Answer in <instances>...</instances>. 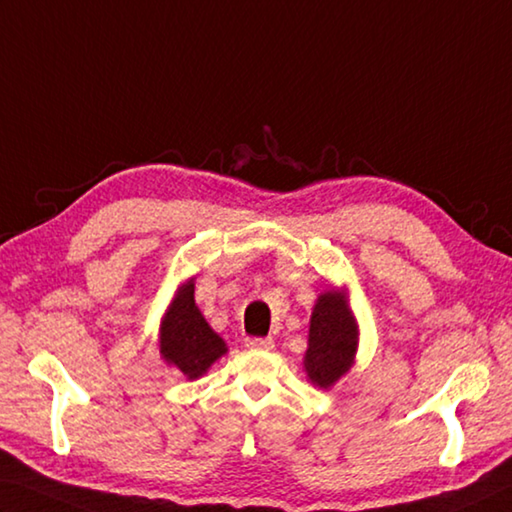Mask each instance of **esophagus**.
<instances>
[{
	"instance_id": "obj_1",
	"label": "esophagus",
	"mask_w": 512,
	"mask_h": 512,
	"mask_svg": "<svg viewBox=\"0 0 512 512\" xmlns=\"http://www.w3.org/2000/svg\"><path fill=\"white\" fill-rule=\"evenodd\" d=\"M275 346V342L270 337H246V348H255V350H270Z\"/></svg>"
}]
</instances>
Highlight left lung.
Returning <instances> with one entry per match:
<instances>
[{"instance_id":"left-lung-1","label":"left lung","mask_w":512,"mask_h":512,"mask_svg":"<svg viewBox=\"0 0 512 512\" xmlns=\"http://www.w3.org/2000/svg\"><path fill=\"white\" fill-rule=\"evenodd\" d=\"M357 322L348 308L346 290L330 288L317 297L308 328L304 368L310 382L330 388L355 362Z\"/></svg>"}]
</instances>
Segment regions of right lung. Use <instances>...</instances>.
Instances as JSON below:
<instances>
[{
	"instance_id": "right-lung-1",
	"label": "right lung",
	"mask_w": 512,
	"mask_h": 512,
	"mask_svg": "<svg viewBox=\"0 0 512 512\" xmlns=\"http://www.w3.org/2000/svg\"><path fill=\"white\" fill-rule=\"evenodd\" d=\"M226 342L219 337L195 304L193 279L182 284L159 328V353L188 379H199L219 357L226 355Z\"/></svg>"
}]
</instances>
